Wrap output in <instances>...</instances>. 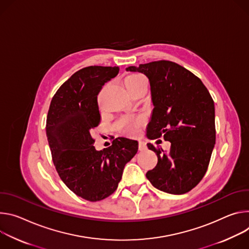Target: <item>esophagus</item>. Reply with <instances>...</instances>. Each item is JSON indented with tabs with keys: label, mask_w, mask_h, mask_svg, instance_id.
I'll use <instances>...</instances> for the list:
<instances>
[{
	"label": "esophagus",
	"mask_w": 249,
	"mask_h": 249,
	"mask_svg": "<svg viewBox=\"0 0 249 249\" xmlns=\"http://www.w3.org/2000/svg\"><path fill=\"white\" fill-rule=\"evenodd\" d=\"M147 147H146V143L144 142H142V141H140L139 142V149L141 150V151H143V150H145Z\"/></svg>",
	"instance_id": "34e87169"
}]
</instances>
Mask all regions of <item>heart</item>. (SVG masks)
<instances>
[{
  "label": "heart",
  "mask_w": 249,
  "mask_h": 249,
  "mask_svg": "<svg viewBox=\"0 0 249 249\" xmlns=\"http://www.w3.org/2000/svg\"><path fill=\"white\" fill-rule=\"evenodd\" d=\"M124 85L127 91L132 94L139 90L147 89V80L144 76L141 74H130L125 77ZM143 121L142 118H124L121 122V126L123 130L127 134H135L139 131Z\"/></svg>",
  "instance_id": "heart-1"
}]
</instances>
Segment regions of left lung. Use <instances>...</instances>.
I'll return each instance as SVG.
<instances>
[{"label":"left lung","instance_id":"8db88e82","mask_svg":"<svg viewBox=\"0 0 249 249\" xmlns=\"http://www.w3.org/2000/svg\"><path fill=\"white\" fill-rule=\"evenodd\" d=\"M126 71L149 79L154 107L148 137L163 136L171 142L168 151L147 143L158 161L146 177L160 191L185 194L200 183L211 160L215 143L213 100L200 78L172 61L129 66Z\"/></svg>","mask_w":249,"mask_h":249}]
</instances>
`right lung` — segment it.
I'll return each mask as SVG.
<instances>
[{
	"label": "right lung",
	"instance_id": "add662e5",
	"mask_svg": "<svg viewBox=\"0 0 249 249\" xmlns=\"http://www.w3.org/2000/svg\"><path fill=\"white\" fill-rule=\"evenodd\" d=\"M119 71L118 66H89L75 72L53 96L46 118L55 169L74 194L90 202L113 194L139 149L136 141L125 137L100 151L94 146L92 131L101 120L97 96Z\"/></svg>",
	"mask_w": 249,
	"mask_h": 249
}]
</instances>
